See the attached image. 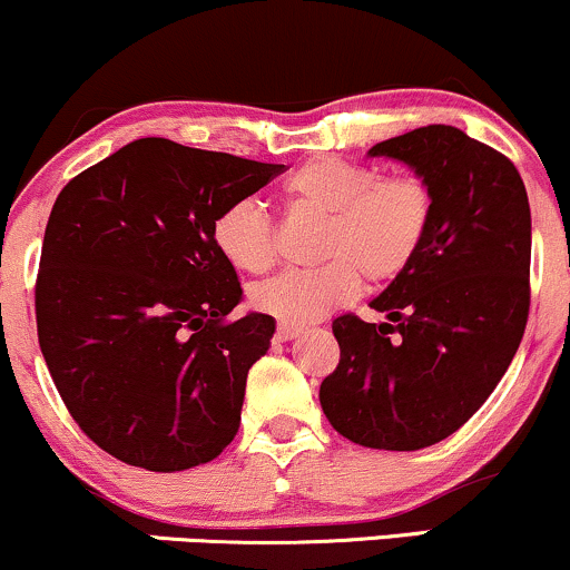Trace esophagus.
<instances>
[{
  "mask_svg": "<svg viewBox=\"0 0 570 570\" xmlns=\"http://www.w3.org/2000/svg\"><path fill=\"white\" fill-rule=\"evenodd\" d=\"M294 337H299V326H292V324H278L276 326L278 343H286V340H294Z\"/></svg>",
  "mask_w": 570,
  "mask_h": 570,
  "instance_id": "esophagus-1",
  "label": "esophagus"
}]
</instances>
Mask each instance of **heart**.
<instances>
[{"label": "heart", "instance_id": "b5f03b06", "mask_svg": "<svg viewBox=\"0 0 570 570\" xmlns=\"http://www.w3.org/2000/svg\"><path fill=\"white\" fill-rule=\"evenodd\" d=\"M292 212L322 217L316 267L284 271L248 294L281 324H311L348 305L362 289L394 284L421 254L434 219V193L421 174H389L340 158H313L284 181ZM214 244L235 271L265 273L276 263V227L263 203H227L212 225Z\"/></svg>", "mask_w": 570, "mask_h": 570}]
</instances>
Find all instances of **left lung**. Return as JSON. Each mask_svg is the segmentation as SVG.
<instances>
[{
  "label": "left lung",
  "instance_id": "left-lung-1",
  "mask_svg": "<svg viewBox=\"0 0 570 570\" xmlns=\"http://www.w3.org/2000/svg\"><path fill=\"white\" fill-rule=\"evenodd\" d=\"M370 155L415 168L434 193V219L410 271L372 299L389 322H332L340 364L318 399L345 440L421 450L485 404L520 348L531 206L514 163L453 126L415 128Z\"/></svg>",
  "mask_w": 570,
  "mask_h": 570
}]
</instances>
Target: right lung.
Wrapping results in <instances>:
<instances>
[{"label": "right lung", "mask_w": 570, "mask_h": 570, "mask_svg": "<svg viewBox=\"0 0 570 570\" xmlns=\"http://www.w3.org/2000/svg\"><path fill=\"white\" fill-rule=\"evenodd\" d=\"M284 168L149 136L61 189L39 257L37 335L69 415L104 453L181 472L233 442L276 322H233L244 289L212 225Z\"/></svg>", "instance_id": "right-lung-1"}]
</instances>
